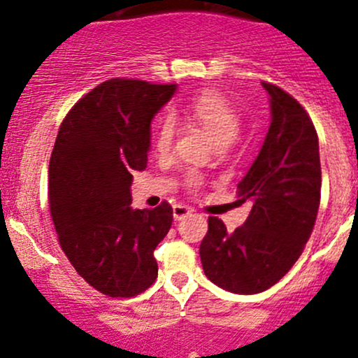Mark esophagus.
<instances>
[{"label": "esophagus", "mask_w": 358, "mask_h": 358, "mask_svg": "<svg viewBox=\"0 0 358 358\" xmlns=\"http://www.w3.org/2000/svg\"><path fill=\"white\" fill-rule=\"evenodd\" d=\"M192 213H194V209L189 208V206L176 204L175 208H173V217H175L176 221H182V220H185V217L192 216Z\"/></svg>", "instance_id": "obj_1"}]
</instances>
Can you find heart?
Wrapping results in <instances>:
<instances>
[{
	"label": "heart",
	"instance_id": "obj_1",
	"mask_svg": "<svg viewBox=\"0 0 358 358\" xmlns=\"http://www.w3.org/2000/svg\"><path fill=\"white\" fill-rule=\"evenodd\" d=\"M189 115L199 125L204 127L209 131L210 137L214 138L220 148L229 145L235 142V138L240 134V118L235 108L229 104L227 97L221 96L216 90H206L199 94L197 97L192 99V103L187 108ZM176 135V122L171 115L161 116L157 122L156 134H154V148L157 152H168L171 149L173 141ZM189 185L195 187L201 183L197 173L189 175Z\"/></svg>",
	"mask_w": 358,
	"mask_h": 358
}]
</instances>
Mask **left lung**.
Instances as JSON below:
<instances>
[{
	"label": "left lung",
	"instance_id": "left-lung-1",
	"mask_svg": "<svg viewBox=\"0 0 358 358\" xmlns=\"http://www.w3.org/2000/svg\"><path fill=\"white\" fill-rule=\"evenodd\" d=\"M271 123L259 156L238 183L252 206L243 227L228 233L209 217L201 254L206 276L231 293L254 295L292 269L310 236L321 201L319 141L312 120L283 89L262 82Z\"/></svg>",
	"mask_w": 358,
	"mask_h": 358
}]
</instances>
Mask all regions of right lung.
Segmentation results:
<instances>
[{
    "label": "right lung",
    "mask_w": 358,
    "mask_h": 358,
    "mask_svg": "<svg viewBox=\"0 0 358 358\" xmlns=\"http://www.w3.org/2000/svg\"><path fill=\"white\" fill-rule=\"evenodd\" d=\"M176 85L111 78L85 94L59 127L50 159V209L75 271L108 296H135L157 278L154 248L173 209L131 208V180L148 166L150 122Z\"/></svg>",
    "instance_id": "right-lung-1"
}]
</instances>
